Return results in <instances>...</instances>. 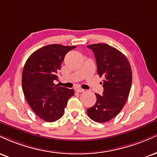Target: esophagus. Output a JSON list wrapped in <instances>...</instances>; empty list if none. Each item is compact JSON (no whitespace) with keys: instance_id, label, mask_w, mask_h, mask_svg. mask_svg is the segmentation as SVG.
<instances>
[{"instance_id":"34e87169","label":"esophagus","mask_w":157,"mask_h":157,"mask_svg":"<svg viewBox=\"0 0 157 157\" xmlns=\"http://www.w3.org/2000/svg\"><path fill=\"white\" fill-rule=\"evenodd\" d=\"M76 91L77 93H82V92L85 91V90L82 89V88H77V89H76Z\"/></svg>"}]
</instances>
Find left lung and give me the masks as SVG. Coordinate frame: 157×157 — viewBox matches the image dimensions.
<instances>
[{
  "label": "left lung",
  "mask_w": 157,
  "mask_h": 157,
  "mask_svg": "<svg viewBox=\"0 0 157 157\" xmlns=\"http://www.w3.org/2000/svg\"><path fill=\"white\" fill-rule=\"evenodd\" d=\"M87 48L93 51L97 73L104 78L102 96L95 94L97 101L87 109L88 116L98 123L115 118L127 101L132 82L130 63L121 52L107 44H94Z\"/></svg>",
  "instance_id": "obj_1"
}]
</instances>
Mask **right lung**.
Instances as JSON below:
<instances>
[{"label": "right lung", "mask_w": 157, "mask_h": 157, "mask_svg": "<svg viewBox=\"0 0 157 157\" xmlns=\"http://www.w3.org/2000/svg\"><path fill=\"white\" fill-rule=\"evenodd\" d=\"M76 46L49 44L33 52L22 75V90L28 105L41 119L54 122L63 116L73 89L54 84L66 54Z\"/></svg>", "instance_id": "right-lung-1"}]
</instances>
